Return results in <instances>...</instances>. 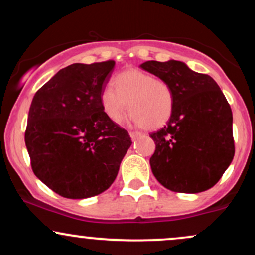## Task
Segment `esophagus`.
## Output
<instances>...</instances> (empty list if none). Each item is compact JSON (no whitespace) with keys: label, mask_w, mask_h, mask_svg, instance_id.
<instances>
[{"label":"esophagus","mask_w":255,"mask_h":255,"mask_svg":"<svg viewBox=\"0 0 255 255\" xmlns=\"http://www.w3.org/2000/svg\"><path fill=\"white\" fill-rule=\"evenodd\" d=\"M129 135H130V137H131V140H136L137 137L141 136L142 134H141V133H139V131H130Z\"/></svg>","instance_id":"esophagus-1"}]
</instances>
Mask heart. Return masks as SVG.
<instances>
[{
  "mask_svg": "<svg viewBox=\"0 0 255 255\" xmlns=\"http://www.w3.org/2000/svg\"><path fill=\"white\" fill-rule=\"evenodd\" d=\"M113 86L101 92V105L111 121H118L127 109V121L157 129L171 118L174 110V91L164 80L156 79L148 73L129 69L116 74Z\"/></svg>",
  "mask_w": 255,
  "mask_h": 255,
  "instance_id": "1",
  "label": "heart"
}]
</instances>
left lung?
I'll use <instances>...</instances> for the list:
<instances>
[{
  "instance_id": "left-lung-1",
  "label": "left lung",
  "mask_w": 255,
  "mask_h": 255,
  "mask_svg": "<svg viewBox=\"0 0 255 255\" xmlns=\"http://www.w3.org/2000/svg\"><path fill=\"white\" fill-rule=\"evenodd\" d=\"M140 68L170 85L174 110L162 129L151 134L156 151L150 165L158 182L172 192L207 191L233 162V113L207 74L184 62L146 61Z\"/></svg>"
}]
</instances>
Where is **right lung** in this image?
Masks as SVG:
<instances>
[{"label": "right lung", "instance_id": "obj_1", "mask_svg": "<svg viewBox=\"0 0 255 255\" xmlns=\"http://www.w3.org/2000/svg\"><path fill=\"white\" fill-rule=\"evenodd\" d=\"M114 67V61L73 63L32 99L25 133L32 170L64 198L107 191L131 145L128 131L107 118L99 99Z\"/></svg>", "mask_w": 255, "mask_h": 255}]
</instances>
